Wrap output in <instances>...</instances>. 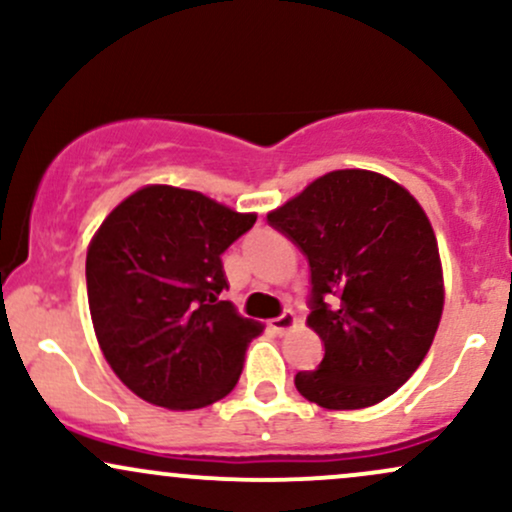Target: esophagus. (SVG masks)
Masks as SVG:
<instances>
[{
    "label": "esophagus",
    "instance_id": "obj_1",
    "mask_svg": "<svg viewBox=\"0 0 512 512\" xmlns=\"http://www.w3.org/2000/svg\"><path fill=\"white\" fill-rule=\"evenodd\" d=\"M293 325H296V315H293V310H284V313H281L279 317H274V320L269 322V327H272L276 334L289 332Z\"/></svg>",
    "mask_w": 512,
    "mask_h": 512
}]
</instances>
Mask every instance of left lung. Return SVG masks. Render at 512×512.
<instances>
[{"label": "left lung", "mask_w": 512, "mask_h": 512, "mask_svg": "<svg viewBox=\"0 0 512 512\" xmlns=\"http://www.w3.org/2000/svg\"><path fill=\"white\" fill-rule=\"evenodd\" d=\"M267 221L308 260V325L325 344L296 390L325 409L383 402L421 366L443 313L424 209L395 180L354 168L310 182Z\"/></svg>", "instance_id": "8db88e82"}]
</instances>
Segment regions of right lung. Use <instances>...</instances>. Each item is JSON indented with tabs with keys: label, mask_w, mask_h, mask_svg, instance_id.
Here are the masks:
<instances>
[{
	"label": "right lung",
	"mask_w": 512,
	"mask_h": 512,
	"mask_svg": "<svg viewBox=\"0 0 512 512\" xmlns=\"http://www.w3.org/2000/svg\"><path fill=\"white\" fill-rule=\"evenodd\" d=\"M255 221L202 192L149 185L101 223L86 255L88 308L105 361L134 395L185 411L236 387L262 325L219 298L221 255Z\"/></svg>",
	"instance_id": "obj_1"
}]
</instances>
